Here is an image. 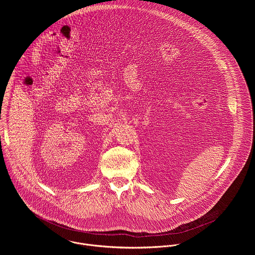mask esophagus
Listing matches in <instances>:
<instances>
[{"label": "esophagus", "mask_w": 255, "mask_h": 255, "mask_svg": "<svg viewBox=\"0 0 255 255\" xmlns=\"http://www.w3.org/2000/svg\"><path fill=\"white\" fill-rule=\"evenodd\" d=\"M47 35H48V34H47ZM43 37H44V35H43Z\"/></svg>", "instance_id": "obj_1"}]
</instances>
